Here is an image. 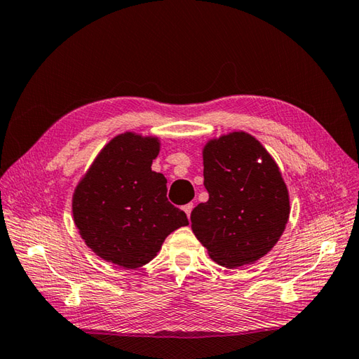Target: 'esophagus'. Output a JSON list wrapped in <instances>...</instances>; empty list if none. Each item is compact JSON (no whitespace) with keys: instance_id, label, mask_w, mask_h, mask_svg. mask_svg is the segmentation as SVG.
Segmentation results:
<instances>
[{"instance_id":"obj_1","label":"esophagus","mask_w":359,"mask_h":359,"mask_svg":"<svg viewBox=\"0 0 359 359\" xmlns=\"http://www.w3.org/2000/svg\"><path fill=\"white\" fill-rule=\"evenodd\" d=\"M193 208H194V205L193 203H187L185 207H184V211L187 212V216H188V219L191 217V211H193Z\"/></svg>"}]
</instances>
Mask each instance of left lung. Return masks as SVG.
<instances>
[{
	"instance_id": "1",
	"label": "left lung",
	"mask_w": 359,
	"mask_h": 359,
	"mask_svg": "<svg viewBox=\"0 0 359 359\" xmlns=\"http://www.w3.org/2000/svg\"><path fill=\"white\" fill-rule=\"evenodd\" d=\"M208 202L191 212L196 238L224 266L253 264L274 247L290 215L276 162L255 137L231 133L203 148Z\"/></svg>"
}]
</instances>
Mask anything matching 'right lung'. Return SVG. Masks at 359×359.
<instances>
[{"label":"right lung","mask_w":359,"mask_h":359,"mask_svg":"<svg viewBox=\"0 0 359 359\" xmlns=\"http://www.w3.org/2000/svg\"><path fill=\"white\" fill-rule=\"evenodd\" d=\"M158 148L156 137L117 135L74 193V220L86 245L125 269L149 262L168 234L188 225L168 202L165 175L151 170Z\"/></svg>","instance_id":"add662e5"}]
</instances>
